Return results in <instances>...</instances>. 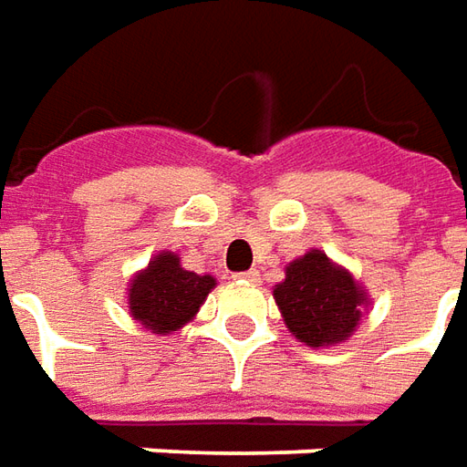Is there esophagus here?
<instances>
[{
	"label": "esophagus",
	"mask_w": 467,
	"mask_h": 467,
	"mask_svg": "<svg viewBox=\"0 0 467 467\" xmlns=\"http://www.w3.org/2000/svg\"><path fill=\"white\" fill-rule=\"evenodd\" d=\"M259 272H256V269H249V272H241V275H236V279H241V282H259Z\"/></svg>",
	"instance_id": "1"
}]
</instances>
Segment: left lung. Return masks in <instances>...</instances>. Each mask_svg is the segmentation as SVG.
<instances>
[{
  "mask_svg": "<svg viewBox=\"0 0 467 467\" xmlns=\"http://www.w3.org/2000/svg\"><path fill=\"white\" fill-rule=\"evenodd\" d=\"M275 300L289 333L310 348H323L348 340L368 295L348 269L333 265L320 249H310L289 262Z\"/></svg>",
  "mask_w": 467,
  "mask_h": 467,
  "instance_id": "left-lung-1",
  "label": "left lung"
}]
</instances>
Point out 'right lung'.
<instances>
[{
    "instance_id": "add662e5",
    "label": "right lung",
    "mask_w": 467,
    "mask_h": 467,
    "mask_svg": "<svg viewBox=\"0 0 467 467\" xmlns=\"http://www.w3.org/2000/svg\"><path fill=\"white\" fill-rule=\"evenodd\" d=\"M213 287L211 275L188 272L180 265L178 254L160 252L131 279L130 313L147 330L167 336L191 323Z\"/></svg>"
}]
</instances>
